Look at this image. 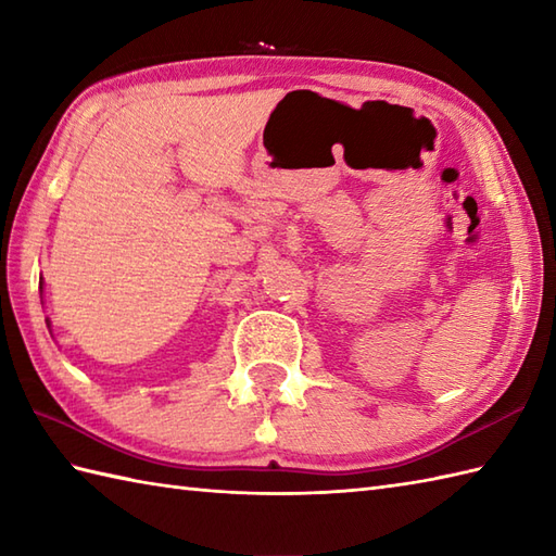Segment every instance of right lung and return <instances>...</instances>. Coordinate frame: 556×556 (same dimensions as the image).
I'll list each match as a JSON object with an SVG mask.
<instances>
[{"label":"right lung","mask_w":556,"mask_h":556,"mask_svg":"<svg viewBox=\"0 0 556 556\" xmlns=\"http://www.w3.org/2000/svg\"><path fill=\"white\" fill-rule=\"evenodd\" d=\"M40 289H42V281H40Z\"/></svg>","instance_id":"right-lung-1"}]
</instances>
